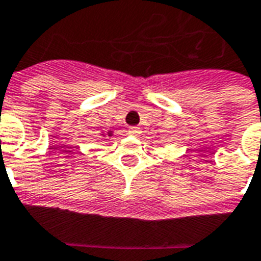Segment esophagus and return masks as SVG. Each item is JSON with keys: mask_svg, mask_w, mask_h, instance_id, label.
<instances>
[{"mask_svg": "<svg viewBox=\"0 0 261 261\" xmlns=\"http://www.w3.org/2000/svg\"><path fill=\"white\" fill-rule=\"evenodd\" d=\"M141 133H142V131H141L139 127H130V128H128V134L134 135V137H138Z\"/></svg>", "mask_w": 261, "mask_h": 261, "instance_id": "1", "label": "esophagus"}]
</instances>
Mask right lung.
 <instances>
[{
    "instance_id": "1",
    "label": "right lung",
    "mask_w": 261,
    "mask_h": 261,
    "mask_svg": "<svg viewBox=\"0 0 261 261\" xmlns=\"http://www.w3.org/2000/svg\"><path fill=\"white\" fill-rule=\"evenodd\" d=\"M108 135L111 137V135H112V131H108Z\"/></svg>"
}]
</instances>
